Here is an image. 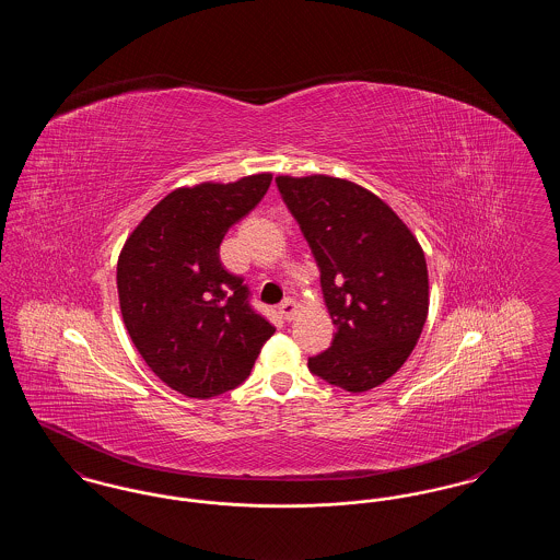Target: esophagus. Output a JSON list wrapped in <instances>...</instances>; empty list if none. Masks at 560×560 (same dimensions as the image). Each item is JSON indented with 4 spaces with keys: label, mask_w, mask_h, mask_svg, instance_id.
<instances>
[{
    "label": "esophagus",
    "mask_w": 560,
    "mask_h": 560,
    "mask_svg": "<svg viewBox=\"0 0 560 560\" xmlns=\"http://www.w3.org/2000/svg\"><path fill=\"white\" fill-rule=\"evenodd\" d=\"M279 315L281 319L292 320L298 315V304L293 298H285L281 304H279Z\"/></svg>",
    "instance_id": "esophagus-1"
}]
</instances>
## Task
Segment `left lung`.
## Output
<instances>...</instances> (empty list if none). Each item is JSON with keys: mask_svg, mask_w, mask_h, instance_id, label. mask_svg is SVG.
Returning a JSON list of instances; mask_svg holds the SVG:
<instances>
[{"mask_svg": "<svg viewBox=\"0 0 560 560\" xmlns=\"http://www.w3.org/2000/svg\"><path fill=\"white\" fill-rule=\"evenodd\" d=\"M277 188L320 270L336 325L308 370L348 393L386 382L407 361L428 315L424 252L368 188L331 176H279Z\"/></svg>", "mask_w": 560, "mask_h": 560, "instance_id": "1", "label": "left lung"}]
</instances>
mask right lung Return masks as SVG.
<instances>
[{"label": "right lung", "instance_id": "right-lung-1", "mask_svg": "<svg viewBox=\"0 0 560 560\" xmlns=\"http://www.w3.org/2000/svg\"><path fill=\"white\" fill-rule=\"evenodd\" d=\"M272 176L176 188L144 215L117 262V292L133 347L170 388L210 399L249 375L275 327L220 262L229 229L267 195Z\"/></svg>", "mask_w": 560, "mask_h": 560}]
</instances>
